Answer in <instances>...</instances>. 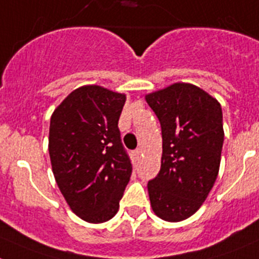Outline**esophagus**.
I'll return each mask as SVG.
<instances>
[{
	"label": "esophagus",
	"instance_id": "34e87169",
	"mask_svg": "<svg viewBox=\"0 0 259 259\" xmlns=\"http://www.w3.org/2000/svg\"><path fill=\"white\" fill-rule=\"evenodd\" d=\"M133 153H134V156H135V158H141V156H142V148H138V149H135L134 152H133Z\"/></svg>",
	"mask_w": 259,
	"mask_h": 259
}]
</instances>
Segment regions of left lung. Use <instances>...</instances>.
Instances as JSON below:
<instances>
[{
    "label": "left lung",
    "mask_w": 259,
    "mask_h": 259,
    "mask_svg": "<svg viewBox=\"0 0 259 259\" xmlns=\"http://www.w3.org/2000/svg\"><path fill=\"white\" fill-rule=\"evenodd\" d=\"M146 101L162 129L161 170L148 183L152 209L165 221H183L200 208L219 175L221 105L189 83L146 94Z\"/></svg>",
    "instance_id": "8db88e82"
}]
</instances>
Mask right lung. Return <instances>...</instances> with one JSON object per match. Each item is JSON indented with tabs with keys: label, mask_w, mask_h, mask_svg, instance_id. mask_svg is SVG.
<instances>
[{
	"label": "right lung",
	"mask_w": 259,
	"mask_h": 259,
	"mask_svg": "<svg viewBox=\"0 0 259 259\" xmlns=\"http://www.w3.org/2000/svg\"><path fill=\"white\" fill-rule=\"evenodd\" d=\"M124 93L101 85L72 91L51 116L48 152L60 192L76 216L102 224L118 211L132 175L118 118Z\"/></svg>",
	"instance_id": "1"
}]
</instances>
